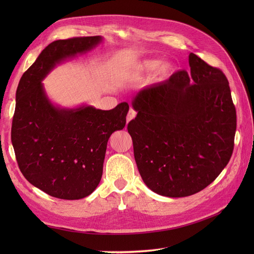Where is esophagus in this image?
Returning a JSON list of instances; mask_svg holds the SVG:
<instances>
[{
	"instance_id": "esophagus-1",
	"label": "esophagus",
	"mask_w": 254,
	"mask_h": 254,
	"mask_svg": "<svg viewBox=\"0 0 254 254\" xmlns=\"http://www.w3.org/2000/svg\"><path fill=\"white\" fill-rule=\"evenodd\" d=\"M135 111L134 110H129V112H128V115H127V124H128V123L130 122V121H131V120H133L134 118H135Z\"/></svg>"
}]
</instances>
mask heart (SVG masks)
<instances>
[{
	"label": "heart",
	"instance_id": "obj_1",
	"mask_svg": "<svg viewBox=\"0 0 254 254\" xmlns=\"http://www.w3.org/2000/svg\"><path fill=\"white\" fill-rule=\"evenodd\" d=\"M159 66V60H144L141 61V63L134 64L125 72V78L127 79H133L140 77L142 75L151 73L152 71H155L156 68ZM172 64L168 63H164L160 65L159 67V75L162 76V77H165V76L170 75L172 72Z\"/></svg>",
	"mask_w": 254,
	"mask_h": 254
}]
</instances>
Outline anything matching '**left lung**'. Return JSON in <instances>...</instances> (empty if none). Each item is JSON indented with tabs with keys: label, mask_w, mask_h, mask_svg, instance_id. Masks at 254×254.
Here are the masks:
<instances>
[{
	"label": "left lung",
	"mask_w": 254,
	"mask_h": 254,
	"mask_svg": "<svg viewBox=\"0 0 254 254\" xmlns=\"http://www.w3.org/2000/svg\"><path fill=\"white\" fill-rule=\"evenodd\" d=\"M190 67L141 89L128 124L144 183L166 197H187L211 184L232 156L236 111L229 81L190 53Z\"/></svg>",
	"instance_id": "8db88e82"
}]
</instances>
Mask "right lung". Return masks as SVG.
<instances>
[{
	"instance_id": "add662e5",
	"label": "right lung",
	"mask_w": 254,
	"mask_h": 254,
	"mask_svg": "<svg viewBox=\"0 0 254 254\" xmlns=\"http://www.w3.org/2000/svg\"><path fill=\"white\" fill-rule=\"evenodd\" d=\"M102 36L49 44L22 75L16 92L11 142L26 180L50 196L76 200L97 188L110 135L126 125V102L111 110L51 102L43 79L64 61L96 48Z\"/></svg>"
}]
</instances>
